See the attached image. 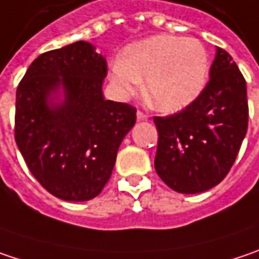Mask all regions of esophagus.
<instances>
[{
	"label": "esophagus",
	"instance_id": "obj_1",
	"mask_svg": "<svg viewBox=\"0 0 259 259\" xmlns=\"http://www.w3.org/2000/svg\"><path fill=\"white\" fill-rule=\"evenodd\" d=\"M147 119H149V115H147V113H144V112H141V110L137 112V120H139V122H144V120Z\"/></svg>",
	"mask_w": 259,
	"mask_h": 259
}]
</instances>
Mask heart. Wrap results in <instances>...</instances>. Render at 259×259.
<instances>
[{
  "instance_id": "heart-1",
  "label": "heart",
  "mask_w": 259,
  "mask_h": 259,
  "mask_svg": "<svg viewBox=\"0 0 259 259\" xmlns=\"http://www.w3.org/2000/svg\"><path fill=\"white\" fill-rule=\"evenodd\" d=\"M209 73V57L197 39L155 35L134 42L115 62L110 82L120 96H134L144 83L147 102L162 112H177L197 99Z\"/></svg>"
}]
</instances>
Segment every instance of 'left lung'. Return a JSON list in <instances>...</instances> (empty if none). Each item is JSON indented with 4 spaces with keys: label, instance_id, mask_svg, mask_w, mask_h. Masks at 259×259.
Returning a JSON list of instances; mask_svg holds the SVG:
<instances>
[{
    "label": "left lung",
    "instance_id": "left-lung-1",
    "mask_svg": "<svg viewBox=\"0 0 259 259\" xmlns=\"http://www.w3.org/2000/svg\"><path fill=\"white\" fill-rule=\"evenodd\" d=\"M197 99L169 116H155V169L178 193L206 192L231 169L248 131L246 81L223 48Z\"/></svg>",
    "mask_w": 259,
    "mask_h": 259
}]
</instances>
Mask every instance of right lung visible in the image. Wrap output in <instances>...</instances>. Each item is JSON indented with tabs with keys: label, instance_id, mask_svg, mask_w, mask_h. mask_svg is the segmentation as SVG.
I'll use <instances>...</instances> for the list:
<instances>
[{
	"label": "right lung",
	"instance_id": "1",
	"mask_svg": "<svg viewBox=\"0 0 259 259\" xmlns=\"http://www.w3.org/2000/svg\"><path fill=\"white\" fill-rule=\"evenodd\" d=\"M107 63L78 41L38 56L16 91L14 139L32 176L53 196L83 202L112 176L136 107L104 100ZM62 88L65 100L54 102Z\"/></svg>",
	"mask_w": 259,
	"mask_h": 259
}]
</instances>
